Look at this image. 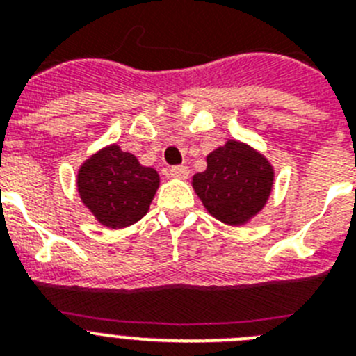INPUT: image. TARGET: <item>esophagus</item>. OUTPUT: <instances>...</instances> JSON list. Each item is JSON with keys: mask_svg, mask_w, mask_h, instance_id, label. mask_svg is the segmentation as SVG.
<instances>
[{"mask_svg": "<svg viewBox=\"0 0 356 356\" xmlns=\"http://www.w3.org/2000/svg\"><path fill=\"white\" fill-rule=\"evenodd\" d=\"M168 175L171 176V178H187L188 176V168L187 165H172V168H169Z\"/></svg>", "mask_w": 356, "mask_h": 356, "instance_id": "esophagus-1", "label": "esophagus"}]
</instances>
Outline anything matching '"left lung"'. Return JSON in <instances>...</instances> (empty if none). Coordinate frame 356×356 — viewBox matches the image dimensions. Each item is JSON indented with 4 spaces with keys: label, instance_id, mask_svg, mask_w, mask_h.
<instances>
[{
    "label": "left lung",
    "instance_id": "1",
    "mask_svg": "<svg viewBox=\"0 0 356 356\" xmlns=\"http://www.w3.org/2000/svg\"><path fill=\"white\" fill-rule=\"evenodd\" d=\"M275 171L264 155L228 140L207 156V169L193 176V187L210 216L229 226L248 222L264 209Z\"/></svg>",
    "mask_w": 356,
    "mask_h": 356
}]
</instances>
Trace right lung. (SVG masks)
<instances>
[{
  "mask_svg": "<svg viewBox=\"0 0 356 356\" xmlns=\"http://www.w3.org/2000/svg\"><path fill=\"white\" fill-rule=\"evenodd\" d=\"M83 205L108 228H124L146 216L160 184L159 172L140 165L137 156L118 144L103 147L78 171Z\"/></svg>",
  "mask_w": 356,
  "mask_h": 356,
  "instance_id": "add662e5",
  "label": "right lung"
}]
</instances>
